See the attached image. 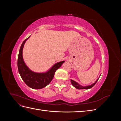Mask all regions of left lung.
I'll use <instances>...</instances> for the list:
<instances>
[{"label":"left lung","instance_id":"obj_1","mask_svg":"<svg viewBox=\"0 0 121 121\" xmlns=\"http://www.w3.org/2000/svg\"><path fill=\"white\" fill-rule=\"evenodd\" d=\"M99 78H98L96 80V81L93 84H91V85H90L86 86H81V85H80L79 84H78L77 82H76V81H74V80H71V82L73 85V86H74V87H75L76 89H90V88H92L93 86H94L95 84V83L98 81V80L99 79Z\"/></svg>","mask_w":121,"mask_h":121}]
</instances>
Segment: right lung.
I'll list each match as a JSON object with an SVG mask.
<instances>
[{"label": "right lung", "mask_w": 121, "mask_h": 121, "mask_svg": "<svg viewBox=\"0 0 121 121\" xmlns=\"http://www.w3.org/2000/svg\"><path fill=\"white\" fill-rule=\"evenodd\" d=\"M30 37L25 39L21 46L18 56L17 68L19 74L24 82L32 89H39L48 85L53 78L55 72L61 66L65 61L55 64L48 71L44 73H36L31 71L25 63L23 57L24 44Z\"/></svg>", "instance_id": "obj_1"}]
</instances>
